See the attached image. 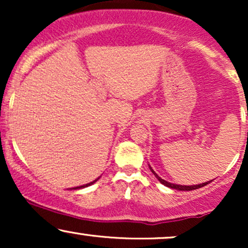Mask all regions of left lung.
Segmentation results:
<instances>
[{"label":"left lung","mask_w":248,"mask_h":248,"mask_svg":"<svg viewBox=\"0 0 248 248\" xmlns=\"http://www.w3.org/2000/svg\"><path fill=\"white\" fill-rule=\"evenodd\" d=\"M150 170H152V172L155 175V177L160 181V183L163 184V186H166L168 187H171V189H175V190H178V191H190V190H196V189H199V187L202 186H205L206 184L211 183L212 181H209V182H205V183H201V184H196V186H181V184H173V183H170V182H167L164 181L163 178H161L160 176L157 175L155 171L153 170V168L149 166Z\"/></svg>","instance_id":"left-lung-1"}]
</instances>
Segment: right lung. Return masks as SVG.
I'll return each mask as SVG.
<instances>
[{"mask_svg":"<svg viewBox=\"0 0 248 248\" xmlns=\"http://www.w3.org/2000/svg\"><path fill=\"white\" fill-rule=\"evenodd\" d=\"M100 178V177H98L96 179H94V181L93 182H90V183H87V184H84V186H76V187H71V190H78V189H84V187H87V186H92L93 183H95L96 181H98V179Z\"/></svg>","mask_w":248,"mask_h":248,"instance_id":"1","label":"right lung"}]
</instances>
